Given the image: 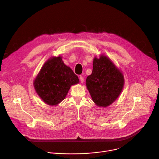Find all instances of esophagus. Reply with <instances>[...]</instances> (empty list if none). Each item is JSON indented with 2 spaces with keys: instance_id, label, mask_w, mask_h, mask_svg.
Returning a JSON list of instances; mask_svg holds the SVG:
<instances>
[{
  "instance_id": "1",
  "label": "esophagus",
  "mask_w": 159,
  "mask_h": 159,
  "mask_svg": "<svg viewBox=\"0 0 159 159\" xmlns=\"http://www.w3.org/2000/svg\"><path fill=\"white\" fill-rule=\"evenodd\" d=\"M80 80L81 81V83H84V78L82 76V75H80Z\"/></svg>"
}]
</instances>
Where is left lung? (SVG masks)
I'll use <instances>...</instances> for the list:
<instances>
[{
    "instance_id": "obj_1",
    "label": "left lung",
    "mask_w": 159,
    "mask_h": 159,
    "mask_svg": "<svg viewBox=\"0 0 159 159\" xmlns=\"http://www.w3.org/2000/svg\"><path fill=\"white\" fill-rule=\"evenodd\" d=\"M122 74L106 56L95 57L92 74L87 78L86 85L94 102L99 107H107L122 92Z\"/></svg>"
}]
</instances>
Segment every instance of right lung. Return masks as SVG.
I'll return each mask as SVG.
<instances>
[{
    "label": "right lung",
    "instance_id": "right-lung-1",
    "mask_svg": "<svg viewBox=\"0 0 159 159\" xmlns=\"http://www.w3.org/2000/svg\"><path fill=\"white\" fill-rule=\"evenodd\" d=\"M78 83L77 75L59 56L52 57L44 64L34 85L44 102L56 105L65 99L71 85Z\"/></svg>",
    "mask_w": 159,
    "mask_h": 159
}]
</instances>
